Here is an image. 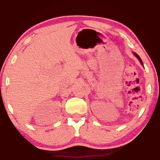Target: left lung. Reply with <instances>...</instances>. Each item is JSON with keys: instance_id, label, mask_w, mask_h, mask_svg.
<instances>
[{"instance_id": "8db88e82", "label": "left lung", "mask_w": 160, "mask_h": 160, "mask_svg": "<svg viewBox=\"0 0 160 160\" xmlns=\"http://www.w3.org/2000/svg\"><path fill=\"white\" fill-rule=\"evenodd\" d=\"M134 55H135V56H136L138 58V60H139V61H140V62H141V65H143V62H142V61H141V58H140V57H139V56H138V54H136V53H134Z\"/></svg>"}]
</instances>
